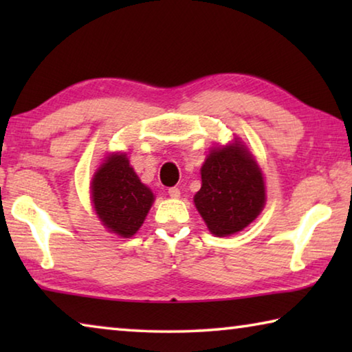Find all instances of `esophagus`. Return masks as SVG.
I'll list each match as a JSON object with an SVG mask.
<instances>
[{
    "instance_id": "1",
    "label": "esophagus",
    "mask_w": 352,
    "mask_h": 352,
    "mask_svg": "<svg viewBox=\"0 0 352 352\" xmlns=\"http://www.w3.org/2000/svg\"><path fill=\"white\" fill-rule=\"evenodd\" d=\"M168 192H169V195H170L172 199H178V197H180V189L175 188V186H174V188H169Z\"/></svg>"
}]
</instances>
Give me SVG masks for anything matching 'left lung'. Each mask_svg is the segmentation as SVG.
Returning a JSON list of instances; mask_svg holds the SVG:
<instances>
[{
  "mask_svg": "<svg viewBox=\"0 0 352 352\" xmlns=\"http://www.w3.org/2000/svg\"><path fill=\"white\" fill-rule=\"evenodd\" d=\"M201 188L194 204L214 236L242 231L265 205V184L248 148L233 144L212 148L201 166Z\"/></svg>",
  "mask_w": 352,
  "mask_h": 352,
  "instance_id": "left-lung-1",
  "label": "left lung"
}]
</instances>
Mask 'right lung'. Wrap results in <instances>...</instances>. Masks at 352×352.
<instances>
[{
  "mask_svg": "<svg viewBox=\"0 0 352 352\" xmlns=\"http://www.w3.org/2000/svg\"><path fill=\"white\" fill-rule=\"evenodd\" d=\"M91 199L100 222L110 233L132 237L144 222L153 194L129 163L127 153H111L91 182Z\"/></svg>",
  "mask_w": 352,
  "mask_h": 352,
  "instance_id": "1",
  "label": "right lung"
}]
</instances>
